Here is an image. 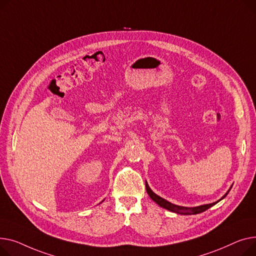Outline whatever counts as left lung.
<instances>
[{
    "instance_id": "left-lung-1",
    "label": "left lung",
    "mask_w": 256,
    "mask_h": 256,
    "mask_svg": "<svg viewBox=\"0 0 256 256\" xmlns=\"http://www.w3.org/2000/svg\"><path fill=\"white\" fill-rule=\"evenodd\" d=\"M232 185L230 186V188L228 190V192L225 193L223 196L215 202H212V204H202V206H178V204H172L170 202L162 198L161 196H159V195H157L156 193L153 192V190L148 187V182L146 181V192L148 194V196L151 198L158 206H160L161 208H166L168 210V211L170 212H174V213H176V214H181V215H195V214H200V213H202L204 212L206 210L210 208L211 206H213L214 204H216L217 202H219L220 200H222L226 195L228 194V192L230 191Z\"/></svg>"
}]
</instances>
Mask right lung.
I'll return each mask as SVG.
<instances>
[{
	"instance_id": "right-lung-1",
	"label": "right lung",
	"mask_w": 256,
	"mask_h": 256,
	"mask_svg": "<svg viewBox=\"0 0 256 256\" xmlns=\"http://www.w3.org/2000/svg\"><path fill=\"white\" fill-rule=\"evenodd\" d=\"M104 202V200H102V202ZM101 202H100V204H101Z\"/></svg>"
}]
</instances>
